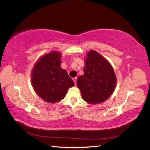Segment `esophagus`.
<instances>
[{
  "label": "esophagus",
  "instance_id": "34e87169",
  "mask_svg": "<svg viewBox=\"0 0 150 150\" xmlns=\"http://www.w3.org/2000/svg\"><path fill=\"white\" fill-rule=\"evenodd\" d=\"M72 80H73L74 84H76V83H77V78H74L73 79H72Z\"/></svg>",
  "mask_w": 150,
  "mask_h": 150
}]
</instances>
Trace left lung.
Masks as SVG:
<instances>
[{
    "label": "left lung",
    "instance_id": "1",
    "mask_svg": "<svg viewBox=\"0 0 150 150\" xmlns=\"http://www.w3.org/2000/svg\"><path fill=\"white\" fill-rule=\"evenodd\" d=\"M83 71L84 74L79 76L77 81L83 99L89 104L106 100L114 91L116 82L110 63L92 50L87 54Z\"/></svg>",
    "mask_w": 150,
    "mask_h": 150
}]
</instances>
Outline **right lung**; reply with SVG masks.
I'll return each instance as SVG.
<instances>
[{
    "label": "right lung",
    "instance_id": "right-lung-1",
    "mask_svg": "<svg viewBox=\"0 0 150 150\" xmlns=\"http://www.w3.org/2000/svg\"><path fill=\"white\" fill-rule=\"evenodd\" d=\"M60 52L53 51L42 56L35 64L31 79L39 97L47 103H56L64 98L74 83L61 67Z\"/></svg>",
    "mask_w": 150,
    "mask_h": 150
}]
</instances>
